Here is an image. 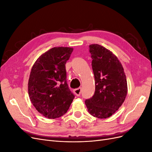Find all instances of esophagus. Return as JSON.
Returning <instances> with one entry per match:
<instances>
[{"label": "esophagus", "mask_w": 152, "mask_h": 152, "mask_svg": "<svg viewBox=\"0 0 152 152\" xmlns=\"http://www.w3.org/2000/svg\"><path fill=\"white\" fill-rule=\"evenodd\" d=\"M81 91H82V89L80 87H79V88H77L75 89H74V93L77 96H79L81 94Z\"/></svg>", "instance_id": "obj_1"}]
</instances>
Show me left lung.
<instances>
[{
  "mask_svg": "<svg viewBox=\"0 0 152 152\" xmlns=\"http://www.w3.org/2000/svg\"><path fill=\"white\" fill-rule=\"evenodd\" d=\"M95 92L86 99L89 113L93 117L107 118L121 107L127 93L124 68L117 56L99 44L89 45Z\"/></svg>",
  "mask_w": 152,
  "mask_h": 152,
  "instance_id": "8db88e82",
  "label": "left lung"
}]
</instances>
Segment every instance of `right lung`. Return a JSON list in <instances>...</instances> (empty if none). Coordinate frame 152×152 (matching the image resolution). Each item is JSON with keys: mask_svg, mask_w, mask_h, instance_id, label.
Instances as JSON below:
<instances>
[{"mask_svg": "<svg viewBox=\"0 0 152 152\" xmlns=\"http://www.w3.org/2000/svg\"><path fill=\"white\" fill-rule=\"evenodd\" d=\"M73 48H53L37 59L28 80L31 102L45 117L56 118L65 114L75 96L66 81L65 64Z\"/></svg>", "mask_w": 152, "mask_h": 152, "instance_id": "right-lung-1", "label": "right lung"}]
</instances>
